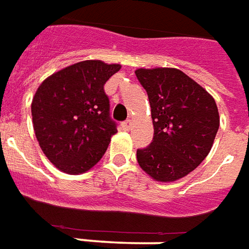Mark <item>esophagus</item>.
I'll use <instances>...</instances> for the list:
<instances>
[{"label":"esophagus","instance_id":"34e87169","mask_svg":"<svg viewBox=\"0 0 249 249\" xmlns=\"http://www.w3.org/2000/svg\"><path fill=\"white\" fill-rule=\"evenodd\" d=\"M131 124H133V122L130 121V119H127V121L122 122V128H123V130H130Z\"/></svg>","mask_w":249,"mask_h":249}]
</instances>
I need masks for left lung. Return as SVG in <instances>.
Instances as JSON below:
<instances>
[{
    "label": "left lung",
    "instance_id": "8db88e82",
    "mask_svg": "<svg viewBox=\"0 0 249 249\" xmlns=\"http://www.w3.org/2000/svg\"><path fill=\"white\" fill-rule=\"evenodd\" d=\"M149 96L153 142L137 150L139 166L160 182H173L205 160L216 138L220 116L206 89L177 68H139Z\"/></svg>",
    "mask_w": 249,
    "mask_h": 249
}]
</instances>
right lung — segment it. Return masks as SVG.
<instances>
[{"mask_svg":"<svg viewBox=\"0 0 249 249\" xmlns=\"http://www.w3.org/2000/svg\"><path fill=\"white\" fill-rule=\"evenodd\" d=\"M119 64L84 60L54 72L32 100L37 142L59 170L82 174L95 166L116 134L105 84Z\"/></svg>","mask_w":249,"mask_h":249,"instance_id":"right-lung-1","label":"right lung"}]
</instances>
